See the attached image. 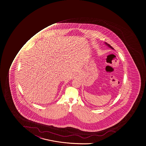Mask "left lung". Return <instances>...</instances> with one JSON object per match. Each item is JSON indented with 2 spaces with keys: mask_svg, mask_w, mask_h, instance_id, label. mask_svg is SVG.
Segmentation results:
<instances>
[{
  "mask_svg": "<svg viewBox=\"0 0 146 146\" xmlns=\"http://www.w3.org/2000/svg\"><path fill=\"white\" fill-rule=\"evenodd\" d=\"M105 43V44H106L107 46H109V48H111V49H114V48H113V47H111V45H110V44H107V43Z\"/></svg>",
  "mask_w": 146,
  "mask_h": 146,
  "instance_id": "8db88e82",
  "label": "left lung"
}]
</instances>
